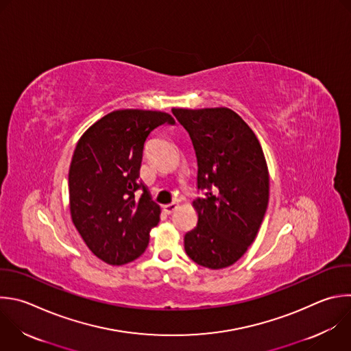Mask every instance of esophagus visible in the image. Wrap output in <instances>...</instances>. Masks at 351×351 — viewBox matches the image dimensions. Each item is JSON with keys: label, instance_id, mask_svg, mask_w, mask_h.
Returning <instances> with one entry per match:
<instances>
[{"label": "esophagus", "instance_id": "obj_1", "mask_svg": "<svg viewBox=\"0 0 351 351\" xmlns=\"http://www.w3.org/2000/svg\"><path fill=\"white\" fill-rule=\"evenodd\" d=\"M176 208H178V204H175V202H172V204H168V205H164V212L167 213V215H171V213H173L175 210H176Z\"/></svg>", "mask_w": 351, "mask_h": 351}]
</instances>
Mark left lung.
<instances>
[{
    "instance_id": "1",
    "label": "left lung",
    "mask_w": 351,
    "mask_h": 351,
    "mask_svg": "<svg viewBox=\"0 0 351 351\" xmlns=\"http://www.w3.org/2000/svg\"><path fill=\"white\" fill-rule=\"evenodd\" d=\"M197 157L193 201L197 226L186 232L184 251L202 267L236 263L254 243L269 204V171L262 146L230 108H172Z\"/></svg>"
}]
</instances>
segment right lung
I'll list each match as a JSON object with an SVG mask.
<instances>
[{
    "label": "right lung",
    "instance_id": "1",
    "mask_svg": "<svg viewBox=\"0 0 351 351\" xmlns=\"http://www.w3.org/2000/svg\"><path fill=\"white\" fill-rule=\"evenodd\" d=\"M164 124H175L167 112L117 110L95 123L74 150L71 219L92 254L108 265L139 258L160 221V205L139 178L145 142Z\"/></svg>",
    "mask_w": 351,
    "mask_h": 351
}]
</instances>
